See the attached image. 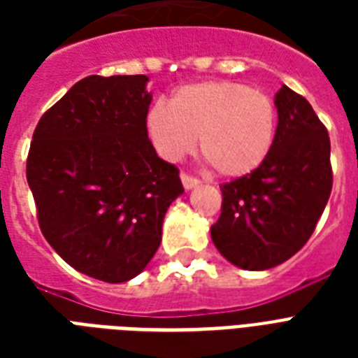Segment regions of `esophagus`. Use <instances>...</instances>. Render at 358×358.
I'll use <instances>...</instances> for the list:
<instances>
[{
	"instance_id": "34e87169",
	"label": "esophagus",
	"mask_w": 358,
	"mask_h": 358,
	"mask_svg": "<svg viewBox=\"0 0 358 358\" xmlns=\"http://www.w3.org/2000/svg\"><path fill=\"white\" fill-rule=\"evenodd\" d=\"M180 178H182V184H184L185 189H193V187H196V185L201 184V180L195 178V176H191V174L182 173L180 174Z\"/></svg>"
}]
</instances>
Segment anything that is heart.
Returning <instances> with one entry per match:
<instances>
[{"label": "heart", "mask_w": 358, "mask_h": 358, "mask_svg": "<svg viewBox=\"0 0 358 358\" xmlns=\"http://www.w3.org/2000/svg\"><path fill=\"white\" fill-rule=\"evenodd\" d=\"M169 110L157 103L146 115V134L163 159L178 162L199 148L213 171L241 178L266 162L277 137L271 98L229 80L189 83L174 91Z\"/></svg>", "instance_id": "heart-1"}]
</instances>
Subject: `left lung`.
Listing matches in <instances>:
<instances>
[{
	"instance_id": "left-lung-1",
	"label": "left lung",
	"mask_w": 358,
	"mask_h": 358,
	"mask_svg": "<svg viewBox=\"0 0 358 358\" xmlns=\"http://www.w3.org/2000/svg\"><path fill=\"white\" fill-rule=\"evenodd\" d=\"M278 124L269 156L247 176L221 185L212 241L234 266L262 271L308 241L333 189L331 141L306 98L289 87L275 96Z\"/></svg>"
}]
</instances>
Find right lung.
I'll return each instance as SVG.
<instances>
[{"mask_svg": "<svg viewBox=\"0 0 358 358\" xmlns=\"http://www.w3.org/2000/svg\"><path fill=\"white\" fill-rule=\"evenodd\" d=\"M148 78L87 76L36 124L27 184L44 238L69 266L103 282L137 277L184 193L178 169L146 134Z\"/></svg>", "mask_w": 358, "mask_h": 358, "instance_id": "right-lung-1", "label": "right lung"}]
</instances>
